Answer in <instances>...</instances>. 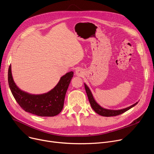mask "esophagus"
<instances>
[{
	"label": "esophagus",
	"mask_w": 154,
	"mask_h": 154,
	"mask_svg": "<svg viewBox=\"0 0 154 154\" xmlns=\"http://www.w3.org/2000/svg\"><path fill=\"white\" fill-rule=\"evenodd\" d=\"M75 74L77 75V76H79V77H82L83 75H84V71L82 69H77L75 71Z\"/></svg>",
	"instance_id": "obj_1"
}]
</instances>
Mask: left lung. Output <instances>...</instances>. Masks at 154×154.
Here are the masks:
<instances>
[{
    "label": "left lung",
    "instance_id": "left-lung-1",
    "mask_svg": "<svg viewBox=\"0 0 154 154\" xmlns=\"http://www.w3.org/2000/svg\"><path fill=\"white\" fill-rule=\"evenodd\" d=\"M84 86H85V91L87 93V95H88L89 101V103L91 104L92 108L96 113H97L98 115L103 116L109 117V116H115L121 115V114H122V113L132 108L133 107L136 106L138 103V102L135 103V104H133V105H131L129 107H127V108L121 109H109L104 108L96 101V100L93 97L91 91L90 90L89 88L88 85H87V84L85 83H84Z\"/></svg>",
    "mask_w": 154,
    "mask_h": 154
}]
</instances>
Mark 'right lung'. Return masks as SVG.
Listing matches in <instances>:
<instances>
[{
  "label": "right lung",
  "instance_id": "add662e5",
  "mask_svg": "<svg viewBox=\"0 0 154 154\" xmlns=\"http://www.w3.org/2000/svg\"><path fill=\"white\" fill-rule=\"evenodd\" d=\"M73 75V72H67L50 91L33 94L18 88L12 77L11 65L8 70V82L13 96L25 111L39 116H55L63 109L66 92Z\"/></svg>",
  "mask_w": 154,
  "mask_h": 154
}]
</instances>
